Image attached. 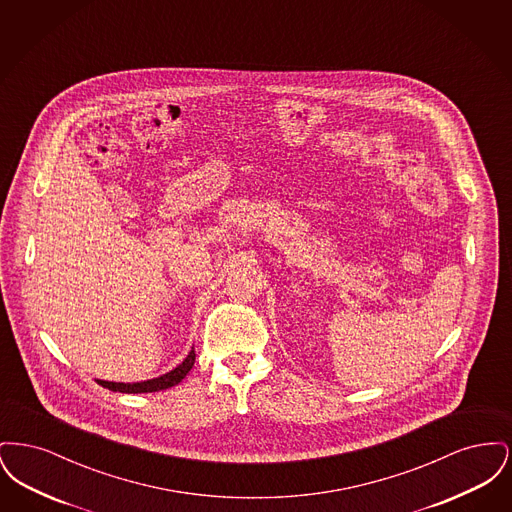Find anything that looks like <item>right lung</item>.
I'll use <instances>...</instances> for the list:
<instances>
[{"label": "right lung", "mask_w": 512, "mask_h": 512, "mask_svg": "<svg viewBox=\"0 0 512 512\" xmlns=\"http://www.w3.org/2000/svg\"><path fill=\"white\" fill-rule=\"evenodd\" d=\"M194 363L195 351L192 349L190 355L182 361V365L176 366L174 370L159 376V378H153V380H147V382H136V384H119V382H103V380H98V384L103 386V388H107V390L121 391V393H151V391L167 390V388L180 384L186 378V374L192 370Z\"/></svg>", "instance_id": "add662e5"}]
</instances>
